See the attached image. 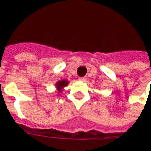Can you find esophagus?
Wrapping results in <instances>:
<instances>
[{
  "mask_svg": "<svg viewBox=\"0 0 151 151\" xmlns=\"http://www.w3.org/2000/svg\"><path fill=\"white\" fill-rule=\"evenodd\" d=\"M79 81H83V82H85V81H86V78H79Z\"/></svg>",
  "mask_w": 151,
  "mask_h": 151,
  "instance_id": "obj_1",
  "label": "esophagus"
}]
</instances>
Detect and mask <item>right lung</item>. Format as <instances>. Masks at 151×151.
I'll return each instance as SVG.
<instances>
[{"label":"right lung","instance_id":"add662e5","mask_svg":"<svg viewBox=\"0 0 151 151\" xmlns=\"http://www.w3.org/2000/svg\"><path fill=\"white\" fill-rule=\"evenodd\" d=\"M69 82L68 81L66 80H61L59 81H57L56 84H55V86H56L57 91H58V93H60L62 92V90L63 88L64 87H66V85H68Z\"/></svg>","mask_w":151,"mask_h":151}]
</instances>
